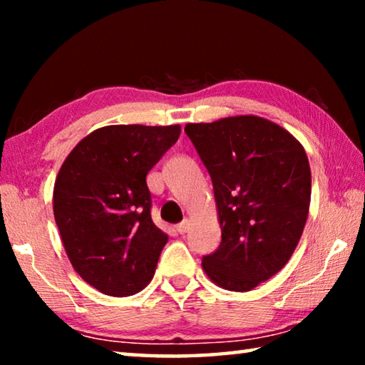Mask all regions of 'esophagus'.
Returning <instances> with one entry per match:
<instances>
[{"label":"esophagus","instance_id":"obj_1","mask_svg":"<svg viewBox=\"0 0 365 365\" xmlns=\"http://www.w3.org/2000/svg\"><path fill=\"white\" fill-rule=\"evenodd\" d=\"M177 232L178 233H180V235H183V233H187L188 232V228H190V220H187V219H185V220H182L180 222V224H178L177 227Z\"/></svg>","mask_w":365,"mask_h":365}]
</instances>
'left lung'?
Instances as JSON below:
<instances>
[{
	"instance_id": "8db88e82",
	"label": "left lung",
	"mask_w": 365,
	"mask_h": 365,
	"mask_svg": "<svg viewBox=\"0 0 365 365\" xmlns=\"http://www.w3.org/2000/svg\"><path fill=\"white\" fill-rule=\"evenodd\" d=\"M185 133L211 175L222 227L202 267L219 287L250 292L282 270L302 235L311 201L304 148L256 115L187 123Z\"/></svg>"
}]
</instances>
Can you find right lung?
<instances>
[{"label": "right lung", "instance_id": "1", "mask_svg": "<svg viewBox=\"0 0 365 365\" xmlns=\"http://www.w3.org/2000/svg\"><path fill=\"white\" fill-rule=\"evenodd\" d=\"M180 125H108L73 148L54 183L53 211L73 269L109 296H130L154 275L168 235L151 219L146 175Z\"/></svg>", "mask_w": 365, "mask_h": 365}]
</instances>
